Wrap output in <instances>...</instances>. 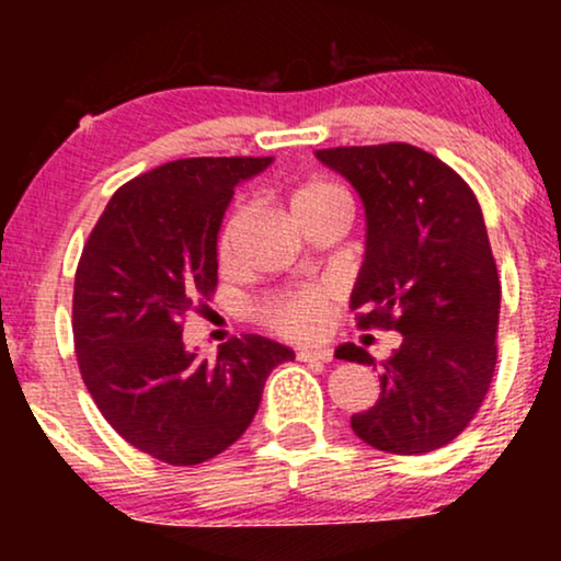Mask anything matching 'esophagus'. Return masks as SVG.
Instances as JSON below:
<instances>
[{"mask_svg": "<svg viewBox=\"0 0 561 561\" xmlns=\"http://www.w3.org/2000/svg\"><path fill=\"white\" fill-rule=\"evenodd\" d=\"M298 362H332V351L330 347H298Z\"/></svg>", "mask_w": 561, "mask_h": 561, "instance_id": "34e87169", "label": "esophagus"}]
</instances>
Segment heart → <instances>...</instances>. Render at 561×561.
Returning <instances> with one entry per match:
<instances>
[{
    "label": "heart",
    "mask_w": 561,
    "mask_h": 561,
    "mask_svg": "<svg viewBox=\"0 0 561 561\" xmlns=\"http://www.w3.org/2000/svg\"><path fill=\"white\" fill-rule=\"evenodd\" d=\"M287 208L293 221L302 227L308 218L321 214H340L347 216L351 210V199L347 192L340 184L330 182V179H308L289 190ZM242 227V210L231 214L224 224L221 234H218V259L229 261L234 253L237 234ZM332 289L330 287H308L295 289V293L282 295L274 302L266 306V321L276 332L287 334V337H317L324 330L327 319L332 311Z\"/></svg>",
    "instance_id": "obj_1"
}]
</instances>
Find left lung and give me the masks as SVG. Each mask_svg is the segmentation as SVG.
Segmentation results:
<instances>
[{
	"mask_svg": "<svg viewBox=\"0 0 561 561\" xmlns=\"http://www.w3.org/2000/svg\"><path fill=\"white\" fill-rule=\"evenodd\" d=\"M317 158L364 205V261L351 293L358 327L403 337L379 364L377 403L351 427L388 454H427L472 422L493 379L501 285L482 210L459 173L403 141ZM334 358L371 364L353 343Z\"/></svg>",
	"mask_w": 561,
	"mask_h": 561,
	"instance_id": "obj_1",
	"label": "left lung"
}]
</instances>
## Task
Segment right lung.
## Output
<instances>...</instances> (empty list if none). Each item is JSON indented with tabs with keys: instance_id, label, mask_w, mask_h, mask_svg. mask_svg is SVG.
Returning a JSON list of instances; mask_svg holds the SVG:
<instances>
[{
	"instance_id": "right-lung-1",
	"label": "right lung",
	"mask_w": 561,
	"mask_h": 561,
	"mask_svg": "<svg viewBox=\"0 0 561 561\" xmlns=\"http://www.w3.org/2000/svg\"><path fill=\"white\" fill-rule=\"evenodd\" d=\"M274 158H186L131 179L107 203L76 272L83 385L111 427L173 467L227 450L263 385L295 351L259 334L197 356L182 319L218 282V231L234 190Z\"/></svg>"
}]
</instances>
